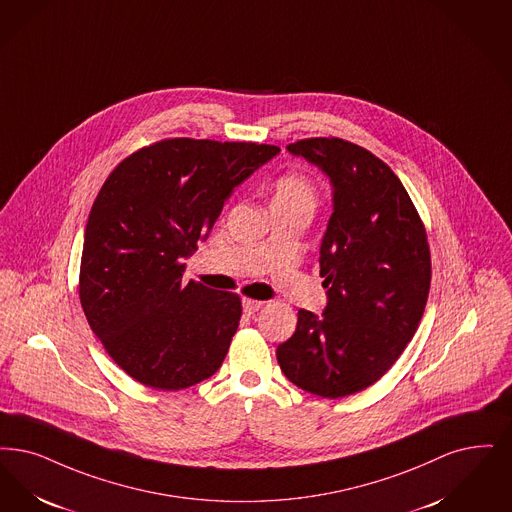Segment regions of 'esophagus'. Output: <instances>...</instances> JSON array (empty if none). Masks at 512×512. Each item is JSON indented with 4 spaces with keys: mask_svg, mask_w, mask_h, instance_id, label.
<instances>
[{
    "mask_svg": "<svg viewBox=\"0 0 512 512\" xmlns=\"http://www.w3.org/2000/svg\"><path fill=\"white\" fill-rule=\"evenodd\" d=\"M263 305H265L263 301H255V299H244V301H242V307H244V312H246V314H253V312H257V310L263 307Z\"/></svg>",
    "mask_w": 512,
    "mask_h": 512,
    "instance_id": "1",
    "label": "esophagus"
}]
</instances>
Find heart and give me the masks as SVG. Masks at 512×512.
<instances>
[{"mask_svg":"<svg viewBox=\"0 0 512 512\" xmlns=\"http://www.w3.org/2000/svg\"><path fill=\"white\" fill-rule=\"evenodd\" d=\"M316 204V190L314 184L307 177L299 173H289L280 177L274 184L272 194V207L274 205H293V207H308L312 209Z\"/></svg>","mask_w":512,"mask_h":512,"instance_id":"obj_1","label":"heart"}]
</instances>
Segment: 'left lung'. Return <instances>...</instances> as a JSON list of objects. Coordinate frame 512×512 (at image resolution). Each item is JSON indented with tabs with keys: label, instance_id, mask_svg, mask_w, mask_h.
I'll return each mask as SVG.
<instances>
[{
	"label": "left lung",
	"instance_id": "obj_1",
	"mask_svg": "<svg viewBox=\"0 0 512 512\" xmlns=\"http://www.w3.org/2000/svg\"><path fill=\"white\" fill-rule=\"evenodd\" d=\"M287 152L316 165L333 188L320 246L328 303L299 310L278 364L299 389L341 398L379 381L408 347L430 287L427 232L389 165L343 139H305Z\"/></svg>",
	"mask_w": 512,
	"mask_h": 512
}]
</instances>
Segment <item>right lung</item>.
<instances>
[{
  "mask_svg": "<svg viewBox=\"0 0 512 512\" xmlns=\"http://www.w3.org/2000/svg\"><path fill=\"white\" fill-rule=\"evenodd\" d=\"M278 146L169 139L118 165L91 207L80 301L106 352L135 381L188 389L221 368L240 324L236 293L183 278L234 188Z\"/></svg>",
  "mask_w": 512,
  "mask_h": 512,
  "instance_id": "add662e5",
  "label": "right lung"
}]
</instances>
